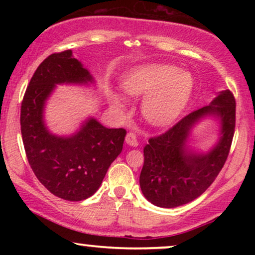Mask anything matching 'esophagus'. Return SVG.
I'll use <instances>...</instances> for the list:
<instances>
[{"label":"esophagus","mask_w":255,"mask_h":255,"mask_svg":"<svg viewBox=\"0 0 255 255\" xmlns=\"http://www.w3.org/2000/svg\"><path fill=\"white\" fill-rule=\"evenodd\" d=\"M125 141H127L128 145L133 146V147L138 146L137 135H135V133H133V132H128V133L127 134V138H125Z\"/></svg>","instance_id":"1"}]
</instances>
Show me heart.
<instances>
[{
  "mask_svg": "<svg viewBox=\"0 0 255 255\" xmlns=\"http://www.w3.org/2000/svg\"><path fill=\"white\" fill-rule=\"evenodd\" d=\"M125 94L143 97L142 114L154 127H166L180 116L189 102L194 89L190 72L174 65L149 64L139 66L123 79ZM111 104L117 109L127 108V100L121 94H110Z\"/></svg>",
  "mask_w": 255,
  "mask_h": 255,
  "instance_id": "1",
  "label": "heart"
}]
</instances>
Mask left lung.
<instances>
[{
	"label": "left lung",
	"mask_w": 255,
	"mask_h": 255,
	"mask_svg": "<svg viewBox=\"0 0 255 255\" xmlns=\"http://www.w3.org/2000/svg\"><path fill=\"white\" fill-rule=\"evenodd\" d=\"M208 117L219 120V140L208 152L191 150L192 128ZM236 127V100L230 90L219 92L209 106L193 111L144 147L139 183L146 200L160 208H176L201 196L221 172L228 158Z\"/></svg>",
	"instance_id": "obj_1"
}]
</instances>
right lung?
Here are the masks:
<instances>
[{
    "label": "right lung",
    "mask_w": 255,
    "mask_h": 255,
    "mask_svg": "<svg viewBox=\"0 0 255 255\" xmlns=\"http://www.w3.org/2000/svg\"><path fill=\"white\" fill-rule=\"evenodd\" d=\"M93 83L95 80L72 50L53 53L38 66L20 108V131L31 168L48 191L66 201H82L96 193L127 135L124 128H108L93 117L71 135L47 128L45 106L57 85Z\"/></svg>",
    "instance_id": "obj_1"
}]
</instances>
